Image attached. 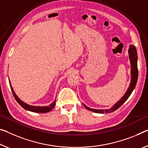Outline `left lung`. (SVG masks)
Wrapping results in <instances>:
<instances>
[{"mask_svg":"<svg viewBox=\"0 0 148 148\" xmlns=\"http://www.w3.org/2000/svg\"><path fill=\"white\" fill-rule=\"evenodd\" d=\"M130 48L128 49V54H129V58L130 61V65H131V81L130 84V87H128V90L126 92V93L124 95L121 99L119 100L115 104H114L112 107H111L109 109H105V110H103V109H93L88 108V106L83 104V106L87 109L88 110L92 111V112H96V113H100V114H104V113H111L117 110L120 106H121L123 104L128 97L130 96L132 92L134 89L136 87V83L138 81V65H137V61H138V56H137V51H136V47L134 45H130Z\"/></svg>","mask_w":148,"mask_h":148,"instance_id":"8db88e82","label":"left lung"}]
</instances>
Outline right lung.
<instances>
[{
    "mask_svg": "<svg viewBox=\"0 0 148 148\" xmlns=\"http://www.w3.org/2000/svg\"><path fill=\"white\" fill-rule=\"evenodd\" d=\"M9 83H10V86L11 88V90H12V92L13 93L14 97L16 101L18 104H20V106H22V108H24V109H26L27 110L31 111V112H38V113H46L48 112L49 111H51L52 109L54 108V106L56 105V100L55 99L53 101V103L51 104H49V106H32L29 105V104H26V103H24L22 101H21L16 95V93L14 91V89L12 86H11L10 84V81H9Z\"/></svg>",
    "mask_w": 148,
    "mask_h": 148,
    "instance_id": "right-lung-1",
    "label": "right lung"
}]
</instances>
